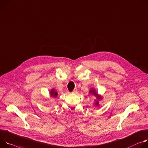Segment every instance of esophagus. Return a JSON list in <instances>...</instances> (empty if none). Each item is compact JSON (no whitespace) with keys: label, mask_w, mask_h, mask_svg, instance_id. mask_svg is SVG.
<instances>
[{"label":"esophagus","mask_w":148,"mask_h":148,"mask_svg":"<svg viewBox=\"0 0 148 148\" xmlns=\"http://www.w3.org/2000/svg\"><path fill=\"white\" fill-rule=\"evenodd\" d=\"M77 91V89H75L73 91H72V93H76Z\"/></svg>","instance_id":"34e87169"}]
</instances>
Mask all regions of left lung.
Instances as JSON below:
<instances>
[{
	"label": "left lung",
	"instance_id": "1",
	"mask_svg": "<svg viewBox=\"0 0 148 148\" xmlns=\"http://www.w3.org/2000/svg\"><path fill=\"white\" fill-rule=\"evenodd\" d=\"M89 93H92L94 96H95L96 97V98H97V100H95V105L96 106H98L99 105V101L101 100V99H102V97L101 96H99V95H98V94L97 93H96V91H95V89H90V92Z\"/></svg>",
	"mask_w": 148,
	"mask_h": 148
}]
</instances>
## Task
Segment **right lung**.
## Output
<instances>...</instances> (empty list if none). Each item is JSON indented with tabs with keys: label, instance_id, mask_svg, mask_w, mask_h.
<instances>
[{
	"label": "right lung",
	"instance_id": "add662e5",
	"mask_svg": "<svg viewBox=\"0 0 148 148\" xmlns=\"http://www.w3.org/2000/svg\"><path fill=\"white\" fill-rule=\"evenodd\" d=\"M50 95H51V96L52 97H56L57 96V95H58V93H57V92H56L54 89H52V90L51 91Z\"/></svg>",
	"mask_w": 148,
	"mask_h": 148
}]
</instances>
